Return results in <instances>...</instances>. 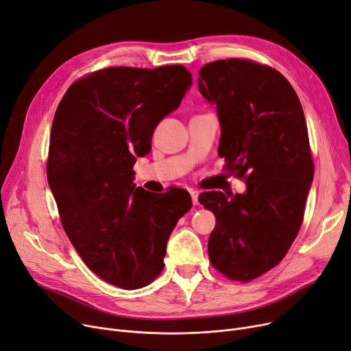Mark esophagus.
Here are the masks:
<instances>
[{
	"label": "esophagus",
	"mask_w": 351,
	"mask_h": 351,
	"mask_svg": "<svg viewBox=\"0 0 351 351\" xmlns=\"http://www.w3.org/2000/svg\"><path fill=\"white\" fill-rule=\"evenodd\" d=\"M191 193V197H192V202H193V205H197L199 204V202H197V196H199V192L197 191H191L189 192Z\"/></svg>",
	"instance_id": "1"
}]
</instances>
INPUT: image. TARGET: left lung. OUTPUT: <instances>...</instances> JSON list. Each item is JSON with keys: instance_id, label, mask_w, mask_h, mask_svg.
Listing matches in <instances>:
<instances>
[{"instance_id": "8db88e82", "label": "left lung", "mask_w": 351, "mask_h": 351, "mask_svg": "<svg viewBox=\"0 0 351 351\" xmlns=\"http://www.w3.org/2000/svg\"><path fill=\"white\" fill-rule=\"evenodd\" d=\"M197 82L216 104L225 169L247 185L243 195H199L216 217L209 261L228 279L247 283L283 261L303 222L315 175L303 108L279 71L250 60L209 62Z\"/></svg>"}]
</instances>
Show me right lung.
<instances>
[{"mask_svg": "<svg viewBox=\"0 0 351 351\" xmlns=\"http://www.w3.org/2000/svg\"><path fill=\"white\" fill-rule=\"evenodd\" d=\"M192 85L183 65L112 66L73 82L55 112L48 183L62 228L84 263L110 285L145 287L163 270L166 243L191 210L185 189L135 188L136 156Z\"/></svg>", "mask_w": 351, "mask_h": 351, "instance_id": "obj_1", "label": "right lung"}]
</instances>
